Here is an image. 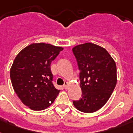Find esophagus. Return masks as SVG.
Returning a JSON list of instances; mask_svg holds the SVG:
<instances>
[{
    "label": "esophagus",
    "instance_id": "esophagus-1",
    "mask_svg": "<svg viewBox=\"0 0 133 133\" xmlns=\"http://www.w3.org/2000/svg\"><path fill=\"white\" fill-rule=\"evenodd\" d=\"M68 85H69L68 82V81H65L64 85H63V88H64L65 89H67L68 88Z\"/></svg>",
    "mask_w": 133,
    "mask_h": 133
}]
</instances>
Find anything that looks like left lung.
Segmentation results:
<instances>
[{"label": "left lung", "instance_id": "obj_1", "mask_svg": "<svg viewBox=\"0 0 133 133\" xmlns=\"http://www.w3.org/2000/svg\"><path fill=\"white\" fill-rule=\"evenodd\" d=\"M80 73L82 97L73 101L79 111L92 113L102 108L117 84V67L105 49L92 43L72 48Z\"/></svg>", "mask_w": 133, "mask_h": 133}]
</instances>
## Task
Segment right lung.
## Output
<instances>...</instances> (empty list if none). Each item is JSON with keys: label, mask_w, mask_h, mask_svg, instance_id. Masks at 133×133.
<instances>
[{"label": "right lung", "mask_w": 133, "mask_h": 133, "mask_svg": "<svg viewBox=\"0 0 133 133\" xmlns=\"http://www.w3.org/2000/svg\"><path fill=\"white\" fill-rule=\"evenodd\" d=\"M63 48L38 43L27 46L16 56L10 69L13 88L21 101L33 110H42L60 92L52 83L50 65Z\"/></svg>", "instance_id": "obj_1"}]
</instances>
